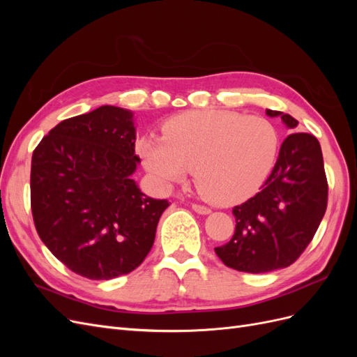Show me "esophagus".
Segmentation results:
<instances>
[{
	"label": "esophagus",
	"mask_w": 357,
	"mask_h": 357,
	"mask_svg": "<svg viewBox=\"0 0 357 357\" xmlns=\"http://www.w3.org/2000/svg\"><path fill=\"white\" fill-rule=\"evenodd\" d=\"M192 208L199 214H208L211 211L208 207H205V205H202V204H192Z\"/></svg>",
	"instance_id": "esophagus-1"
}]
</instances>
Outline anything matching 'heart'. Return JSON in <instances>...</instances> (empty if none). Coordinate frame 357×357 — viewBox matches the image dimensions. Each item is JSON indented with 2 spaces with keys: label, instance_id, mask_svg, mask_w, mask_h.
<instances>
[{
  "label": "heart",
  "instance_id": "heart-1",
  "mask_svg": "<svg viewBox=\"0 0 357 357\" xmlns=\"http://www.w3.org/2000/svg\"><path fill=\"white\" fill-rule=\"evenodd\" d=\"M277 150L271 122L226 110L180 114L164 125V137L139 142L144 167L159 186L183 181L193 168L198 190L215 204L252 197L271 171Z\"/></svg>",
  "mask_w": 357,
  "mask_h": 357
}]
</instances>
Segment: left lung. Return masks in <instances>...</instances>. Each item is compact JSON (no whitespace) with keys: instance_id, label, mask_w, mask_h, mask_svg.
Instances as JSON below:
<instances>
[{"instance_id":"left-lung-1","label":"left lung","mask_w":357,"mask_h":357,"mask_svg":"<svg viewBox=\"0 0 357 357\" xmlns=\"http://www.w3.org/2000/svg\"><path fill=\"white\" fill-rule=\"evenodd\" d=\"M295 129L296 119L282 112ZM328 207V178L320 143L311 132L286 137L271 174L261 192L235 205V232L229 243L215 247V255L232 269L261 274L286 268L304 253Z\"/></svg>"}]
</instances>
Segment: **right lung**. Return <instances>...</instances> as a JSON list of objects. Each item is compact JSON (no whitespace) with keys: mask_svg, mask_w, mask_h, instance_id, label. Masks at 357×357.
Listing matches in <instances>:
<instances>
[{"mask_svg":"<svg viewBox=\"0 0 357 357\" xmlns=\"http://www.w3.org/2000/svg\"><path fill=\"white\" fill-rule=\"evenodd\" d=\"M132 113L102 105L66 119L43 137L31 160V210L52 255L73 273L112 280L143 264L169 205L131 178Z\"/></svg>","mask_w":357,"mask_h":357,"instance_id":"add662e5","label":"right lung"}]
</instances>
